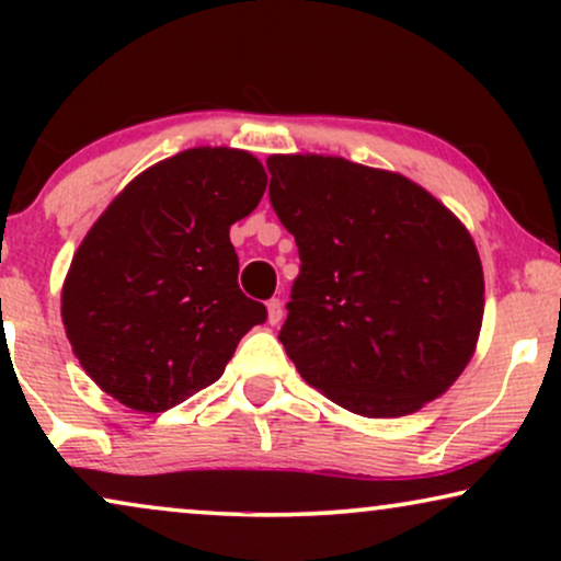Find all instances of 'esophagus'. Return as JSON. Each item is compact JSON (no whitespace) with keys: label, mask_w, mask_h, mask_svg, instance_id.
<instances>
[{"label":"esophagus","mask_w":561,"mask_h":561,"mask_svg":"<svg viewBox=\"0 0 561 561\" xmlns=\"http://www.w3.org/2000/svg\"><path fill=\"white\" fill-rule=\"evenodd\" d=\"M280 319H283V301L280 298H271V301H267V321H271V324H280Z\"/></svg>","instance_id":"obj_1"}]
</instances>
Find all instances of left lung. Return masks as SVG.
<instances>
[{
  "label": "left lung",
  "instance_id": "8db88e82",
  "mask_svg": "<svg viewBox=\"0 0 561 561\" xmlns=\"http://www.w3.org/2000/svg\"><path fill=\"white\" fill-rule=\"evenodd\" d=\"M271 204L301 267L280 342L311 388L359 416L439 398L478 344L485 283L472 237L398 173L271 156Z\"/></svg>",
  "mask_w": 561,
  "mask_h": 561
}]
</instances>
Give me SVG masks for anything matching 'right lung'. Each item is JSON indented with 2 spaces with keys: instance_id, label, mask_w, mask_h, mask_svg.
Listing matches in <instances>:
<instances>
[{
  "instance_id": "right-lung-1",
  "label": "right lung",
  "mask_w": 561,
  "mask_h": 561,
  "mask_svg": "<svg viewBox=\"0 0 561 561\" xmlns=\"http://www.w3.org/2000/svg\"><path fill=\"white\" fill-rule=\"evenodd\" d=\"M244 150L194 148L137 175L83 237L64 286L76 357L135 411L173 409L221 378L267 319L240 290L229 227L265 194Z\"/></svg>"
}]
</instances>
